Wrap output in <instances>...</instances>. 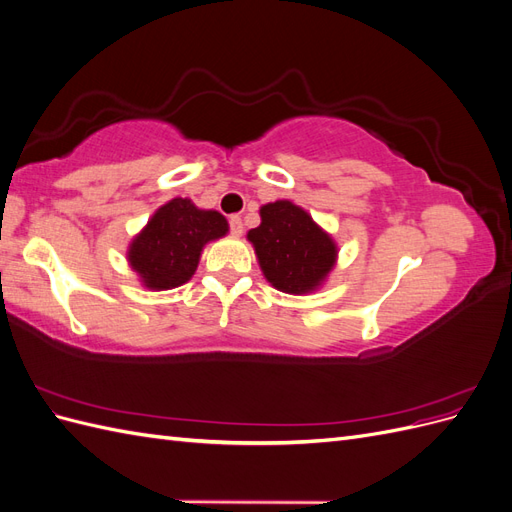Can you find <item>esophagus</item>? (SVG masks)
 <instances>
[{"instance_id":"esophagus-1","label":"esophagus","mask_w":512,"mask_h":512,"mask_svg":"<svg viewBox=\"0 0 512 512\" xmlns=\"http://www.w3.org/2000/svg\"><path fill=\"white\" fill-rule=\"evenodd\" d=\"M228 224H230V232L232 235H241L243 232V220L239 218V215H230V220H228Z\"/></svg>"}]
</instances>
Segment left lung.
<instances>
[{
  "label": "left lung",
  "mask_w": 512,
  "mask_h": 512,
  "mask_svg": "<svg viewBox=\"0 0 512 512\" xmlns=\"http://www.w3.org/2000/svg\"><path fill=\"white\" fill-rule=\"evenodd\" d=\"M260 226L247 232L254 243L260 269L282 292L314 290L333 269L337 247L312 215L290 200H277L260 209Z\"/></svg>",
  "instance_id": "8db88e82"
}]
</instances>
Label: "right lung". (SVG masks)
<instances>
[{
	"label": "right lung",
	"mask_w": 512,
	"mask_h": 512,
	"mask_svg": "<svg viewBox=\"0 0 512 512\" xmlns=\"http://www.w3.org/2000/svg\"><path fill=\"white\" fill-rule=\"evenodd\" d=\"M226 232L222 213L198 209L188 198H173L132 241L128 260L147 288H177L194 275L205 243Z\"/></svg>",
	"instance_id": "add662e5"
}]
</instances>
